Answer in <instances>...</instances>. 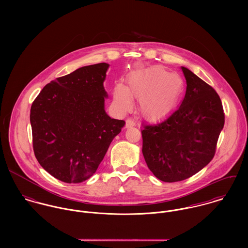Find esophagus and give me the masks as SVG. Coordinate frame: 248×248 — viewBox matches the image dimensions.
<instances>
[{
    "label": "esophagus",
    "instance_id": "34e87169",
    "mask_svg": "<svg viewBox=\"0 0 248 248\" xmlns=\"http://www.w3.org/2000/svg\"><path fill=\"white\" fill-rule=\"evenodd\" d=\"M135 125H136V122L134 121V119L128 118L126 120V128H131V127H134Z\"/></svg>",
    "mask_w": 248,
    "mask_h": 248
}]
</instances>
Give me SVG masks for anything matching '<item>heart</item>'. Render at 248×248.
Segmentation results:
<instances>
[{"instance_id": "obj_1", "label": "heart", "mask_w": 248, "mask_h": 248, "mask_svg": "<svg viewBox=\"0 0 248 248\" xmlns=\"http://www.w3.org/2000/svg\"><path fill=\"white\" fill-rule=\"evenodd\" d=\"M182 87L180 76L171 74L162 67H154L132 73L126 88L117 85L113 101L118 110L125 111L132 104L130 97L139 99L142 116L150 121H157L167 116L176 106Z\"/></svg>"}]
</instances>
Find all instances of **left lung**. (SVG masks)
<instances>
[{"instance_id": "left-lung-1", "label": "left lung", "mask_w": 248, "mask_h": 248, "mask_svg": "<svg viewBox=\"0 0 248 248\" xmlns=\"http://www.w3.org/2000/svg\"><path fill=\"white\" fill-rule=\"evenodd\" d=\"M185 96L163 121L145 125L141 131L142 153L150 171L164 182L194 176L214 157L224 125L218 94L210 85L187 68Z\"/></svg>"}]
</instances>
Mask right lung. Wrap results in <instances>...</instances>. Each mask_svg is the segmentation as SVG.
I'll use <instances>...</instances> for the list:
<instances>
[{
	"mask_svg": "<svg viewBox=\"0 0 248 248\" xmlns=\"http://www.w3.org/2000/svg\"><path fill=\"white\" fill-rule=\"evenodd\" d=\"M108 64L82 67L46 85L31 108L33 151L52 177L79 183L92 177L124 120L105 111Z\"/></svg>",
	"mask_w": 248,
	"mask_h": 248,
	"instance_id": "right-lung-1",
	"label": "right lung"
}]
</instances>
